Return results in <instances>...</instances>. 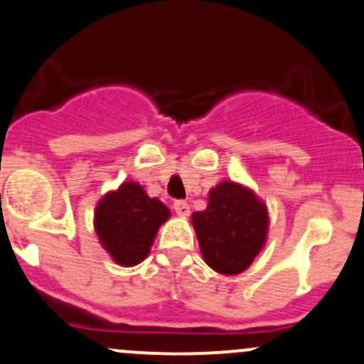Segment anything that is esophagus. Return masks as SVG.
Listing matches in <instances>:
<instances>
[{
  "instance_id": "34e87169",
  "label": "esophagus",
  "mask_w": 364,
  "mask_h": 364,
  "mask_svg": "<svg viewBox=\"0 0 364 364\" xmlns=\"http://www.w3.org/2000/svg\"><path fill=\"white\" fill-rule=\"evenodd\" d=\"M173 210H175V213L181 215V217H189V213H191L189 205H187L186 201H175Z\"/></svg>"
}]
</instances>
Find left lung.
Here are the masks:
<instances>
[{"instance_id":"obj_1","label":"left lung","mask_w":364,"mask_h":364,"mask_svg":"<svg viewBox=\"0 0 364 364\" xmlns=\"http://www.w3.org/2000/svg\"><path fill=\"white\" fill-rule=\"evenodd\" d=\"M191 220L203 260L218 274H241L267 241V206L243 183H217L208 193L206 210L194 212Z\"/></svg>"}]
</instances>
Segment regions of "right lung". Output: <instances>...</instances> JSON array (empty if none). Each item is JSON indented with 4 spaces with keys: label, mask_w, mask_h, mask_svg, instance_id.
Instances as JSON below:
<instances>
[{
    "label": "right lung",
    "mask_w": 364,
    "mask_h": 364,
    "mask_svg": "<svg viewBox=\"0 0 364 364\" xmlns=\"http://www.w3.org/2000/svg\"><path fill=\"white\" fill-rule=\"evenodd\" d=\"M170 218V210L158 198H149L136 182H123L99 199L93 228L100 245L123 267L140 264L151 252L158 229Z\"/></svg>",
    "instance_id": "right-lung-1"
}]
</instances>
